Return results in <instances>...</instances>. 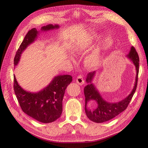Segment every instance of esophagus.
Segmentation results:
<instances>
[{
    "label": "esophagus",
    "instance_id": "obj_1",
    "mask_svg": "<svg viewBox=\"0 0 148 148\" xmlns=\"http://www.w3.org/2000/svg\"><path fill=\"white\" fill-rule=\"evenodd\" d=\"M76 82H77V83L79 85H83L84 84V80L83 76L81 75H79V76H77V79H76Z\"/></svg>",
    "mask_w": 148,
    "mask_h": 148
}]
</instances>
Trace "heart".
<instances>
[{
    "mask_svg": "<svg viewBox=\"0 0 148 148\" xmlns=\"http://www.w3.org/2000/svg\"><path fill=\"white\" fill-rule=\"evenodd\" d=\"M99 36L96 33H93L84 40L80 42L75 47V52L76 54L82 55L87 53L93 47L95 42L99 39ZM101 47H97L91 53H90L85 60V66L90 68H96L98 66L102 61V52ZM69 58L73 61H75L74 57L70 56Z\"/></svg>",
    "mask_w": 148,
    "mask_h": 148,
    "instance_id": "heart-1",
    "label": "heart"
}]
</instances>
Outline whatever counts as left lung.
Returning <instances> with one entry per match:
<instances>
[{"mask_svg": "<svg viewBox=\"0 0 148 148\" xmlns=\"http://www.w3.org/2000/svg\"><path fill=\"white\" fill-rule=\"evenodd\" d=\"M127 56L131 60L136 67V75L135 83L134 87L130 95H128V96L125 99L118 103H109L105 101L102 98L95 85L92 83L95 71L88 74L86 79V82L88 85L85 87L84 92L85 97V111L87 116L90 121L96 123H102L111 120L125 111L128 104L130 103L137 87L140 60L134 47H131V50L128 55H127ZM90 101H94L97 104V108L94 109L92 111L88 110L86 108L87 103Z\"/></svg>", "mask_w": 148, "mask_h": 148, "instance_id": "left-lung-1", "label": "left lung"}]
</instances>
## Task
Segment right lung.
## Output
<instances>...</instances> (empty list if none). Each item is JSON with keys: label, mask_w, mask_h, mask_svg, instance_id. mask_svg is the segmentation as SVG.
<instances>
[{"label": "right lung", "mask_w": 148, "mask_h": 148, "mask_svg": "<svg viewBox=\"0 0 148 148\" xmlns=\"http://www.w3.org/2000/svg\"><path fill=\"white\" fill-rule=\"evenodd\" d=\"M58 25H48L41 27L42 31L58 28ZM39 34L36 28L28 31L18 49L14 65L16 66L21 55L27 47L34 42ZM13 88L22 111L27 115L42 123L55 121L61 115L63 111V99L66 88L72 82L70 75H60L53 78L49 85L37 93L27 92L18 84L15 75Z\"/></svg>", "instance_id": "right-lung-1"}]
</instances>
